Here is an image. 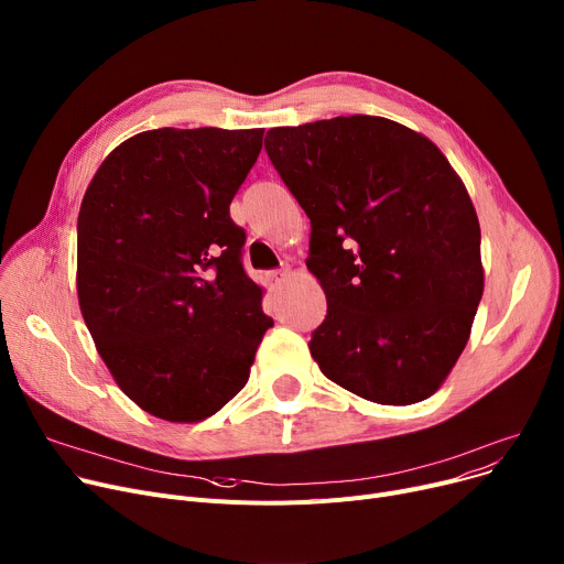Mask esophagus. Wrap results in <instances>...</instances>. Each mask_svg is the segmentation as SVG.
Here are the masks:
<instances>
[{"label":"esophagus","instance_id":"34e87169","mask_svg":"<svg viewBox=\"0 0 564 564\" xmlns=\"http://www.w3.org/2000/svg\"><path fill=\"white\" fill-rule=\"evenodd\" d=\"M286 275H289V271H286V269H280V271H271V273H269V282L278 286V284H282V282L286 280Z\"/></svg>","mask_w":564,"mask_h":564}]
</instances>
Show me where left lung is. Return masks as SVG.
<instances>
[{"label": "left lung", "instance_id": "8db88e82", "mask_svg": "<svg viewBox=\"0 0 564 564\" xmlns=\"http://www.w3.org/2000/svg\"><path fill=\"white\" fill-rule=\"evenodd\" d=\"M267 152L312 220L307 269L327 297L310 341L318 369L380 405L425 401L485 289L465 182L433 141L380 116L275 127Z\"/></svg>", "mask_w": 564, "mask_h": 564}]
</instances>
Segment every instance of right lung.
<instances>
[{"instance_id":"obj_1","label":"right lung","mask_w":564,"mask_h":564,"mask_svg":"<svg viewBox=\"0 0 564 564\" xmlns=\"http://www.w3.org/2000/svg\"><path fill=\"white\" fill-rule=\"evenodd\" d=\"M263 129H150L90 180L77 220V297L113 380L171 423L216 414L246 387L273 325L229 218Z\"/></svg>"}]
</instances>
